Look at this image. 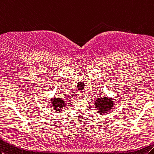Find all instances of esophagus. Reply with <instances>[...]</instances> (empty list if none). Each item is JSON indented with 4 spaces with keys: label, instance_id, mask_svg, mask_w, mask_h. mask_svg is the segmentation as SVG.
Masks as SVG:
<instances>
[{
    "label": "esophagus",
    "instance_id": "esophagus-1",
    "mask_svg": "<svg viewBox=\"0 0 154 154\" xmlns=\"http://www.w3.org/2000/svg\"><path fill=\"white\" fill-rule=\"evenodd\" d=\"M77 97H78V98H80V99L83 98V97H84V93H83V92H78V93H77Z\"/></svg>",
    "mask_w": 154,
    "mask_h": 154
}]
</instances>
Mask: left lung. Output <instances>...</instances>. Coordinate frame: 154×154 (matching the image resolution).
I'll return each instance as SVG.
<instances>
[{"label":"left lung","instance_id":"1","mask_svg":"<svg viewBox=\"0 0 154 154\" xmlns=\"http://www.w3.org/2000/svg\"><path fill=\"white\" fill-rule=\"evenodd\" d=\"M95 105L98 110V113L102 115L109 112L113 106V101L112 98H100L96 100Z\"/></svg>","mask_w":154,"mask_h":154}]
</instances>
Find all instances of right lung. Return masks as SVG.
I'll return each mask as SVG.
<instances>
[{
  "instance_id": "1",
  "label": "right lung",
  "mask_w": 154,
  "mask_h": 154,
  "mask_svg": "<svg viewBox=\"0 0 154 154\" xmlns=\"http://www.w3.org/2000/svg\"><path fill=\"white\" fill-rule=\"evenodd\" d=\"M51 102L53 108L57 113H61L62 108L66 104V102L61 98H54L51 99Z\"/></svg>"
}]
</instances>
